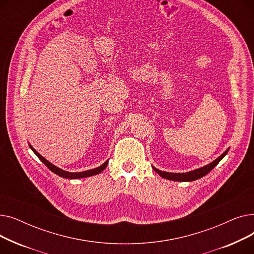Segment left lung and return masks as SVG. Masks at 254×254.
<instances>
[{"mask_svg":"<svg viewBox=\"0 0 254 254\" xmlns=\"http://www.w3.org/2000/svg\"><path fill=\"white\" fill-rule=\"evenodd\" d=\"M229 149L225 150L218 158H216L214 162H212L211 164L203 167V168H199L188 173H169V172H164V171H159L155 168H153V170L157 173L159 176H162L163 178H166L168 180H173V181H193L196 179H199L204 177L205 175H207L208 173L214 168L221 159L224 157V155L228 153Z\"/></svg>","mask_w":254,"mask_h":254,"instance_id":"1","label":"left lung"}]
</instances>
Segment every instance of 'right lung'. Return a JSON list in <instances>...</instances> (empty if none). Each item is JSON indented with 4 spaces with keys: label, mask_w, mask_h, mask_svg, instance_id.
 Masks as SVG:
<instances>
[{
    "label": "right lung",
    "mask_w": 254,
    "mask_h": 254,
    "mask_svg": "<svg viewBox=\"0 0 254 254\" xmlns=\"http://www.w3.org/2000/svg\"><path fill=\"white\" fill-rule=\"evenodd\" d=\"M31 149L35 152V154L40 158V161H41L51 172L56 173L57 175L63 177V178H66V179H79V178H85V177H89V176H93V175H97L99 174V173H101L102 171L105 170V168L107 167V165H108V161H106L102 166L96 168V169H92V170H88V171H84V172H79V173H71V172H66V171H64L60 168H58L57 166L52 165L51 163H49L47 159H45L41 154L38 153L32 146L30 145Z\"/></svg>",
    "instance_id": "obj_1"
}]
</instances>
